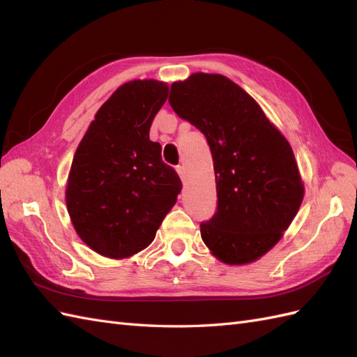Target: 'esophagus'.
I'll return each instance as SVG.
<instances>
[{"label":"esophagus","mask_w":357,"mask_h":357,"mask_svg":"<svg viewBox=\"0 0 357 357\" xmlns=\"http://www.w3.org/2000/svg\"><path fill=\"white\" fill-rule=\"evenodd\" d=\"M177 172H178V176H180V178L185 181L186 180V177H188V174H186V168L183 167V165H178L177 167Z\"/></svg>","instance_id":"1"}]
</instances>
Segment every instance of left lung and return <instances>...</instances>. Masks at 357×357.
Masks as SVG:
<instances>
[{"label": "left lung", "instance_id": "1", "mask_svg": "<svg viewBox=\"0 0 357 357\" xmlns=\"http://www.w3.org/2000/svg\"><path fill=\"white\" fill-rule=\"evenodd\" d=\"M168 101L211 150L218 210L199 225L202 241L223 264L257 261L282 238L304 198L294 150L225 75L192 74L171 84Z\"/></svg>", "mask_w": 357, "mask_h": 357}]
</instances>
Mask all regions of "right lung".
<instances>
[{"label": "right lung", "instance_id": "right-lung-1", "mask_svg": "<svg viewBox=\"0 0 357 357\" xmlns=\"http://www.w3.org/2000/svg\"><path fill=\"white\" fill-rule=\"evenodd\" d=\"M168 96L158 80L122 84L96 112L75 150L66 199L75 232L93 252L123 259L142 252L181 190L149 131Z\"/></svg>", "mask_w": 357, "mask_h": 357}]
</instances>
